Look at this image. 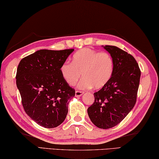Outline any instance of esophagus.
<instances>
[{"label":"esophagus","instance_id":"esophagus-1","mask_svg":"<svg viewBox=\"0 0 159 159\" xmlns=\"http://www.w3.org/2000/svg\"><path fill=\"white\" fill-rule=\"evenodd\" d=\"M83 93H84V92H82V91H76L75 92V96L76 97H81Z\"/></svg>","mask_w":159,"mask_h":159}]
</instances>
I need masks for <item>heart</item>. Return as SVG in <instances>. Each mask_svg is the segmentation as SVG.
Listing matches in <instances>:
<instances>
[{"instance_id": "1", "label": "heart", "mask_w": 159, "mask_h": 159, "mask_svg": "<svg viewBox=\"0 0 159 159\" xmlns=\"http://www.w3.org/2000/svg\"><path fill=\"white\" fill-rule=\"evenodd\" d=\"M114 61L108 52L82 48L75 53L71 62H66L61 67V73L67 84L75 86L81 77L80 89L93 87L99 89L108 84L113 76Z\"/></svg>"}]
</instances>
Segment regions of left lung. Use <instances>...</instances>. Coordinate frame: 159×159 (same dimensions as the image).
I'll return each instance as SVG.
<instances>
[{
  "mask_svg": "<svg viewBox=\"0 0 159 159\" xmlns=\"http://www.w3.org/2000/svg\"><path fill=\"white\" fill-rule=\"evenodd\" d=\"M114 61L113 76L105 87L93 93L94 102L87 109L92 123L101 129L119 124L136 103L141 71L130 54L114 46H106Z\"/></svg>",
  "mask_w": 159,
  "mask_h": 159,
  "instance_id": "1",
  "label": "left lung"
}]
</instances>
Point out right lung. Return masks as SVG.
I'll list each match as a JSON object with an SVG mask.
<instances>
[{"label":"right lung","instance_id":"obj_1","mask_svg":"<svg viewBox=\"0 0 159 159\" xmlns=\"http://www.w3.org/2000/svg\"><path fill=\"white\" fill-rule=\"evenodd\" d=\"M74 49L37 51L21 60L16 84L26 113L46 128L65 120L75 90L65 82L61 67Z\"/></svg>","mask_w":159,"mask_h":159}]
</instances>
